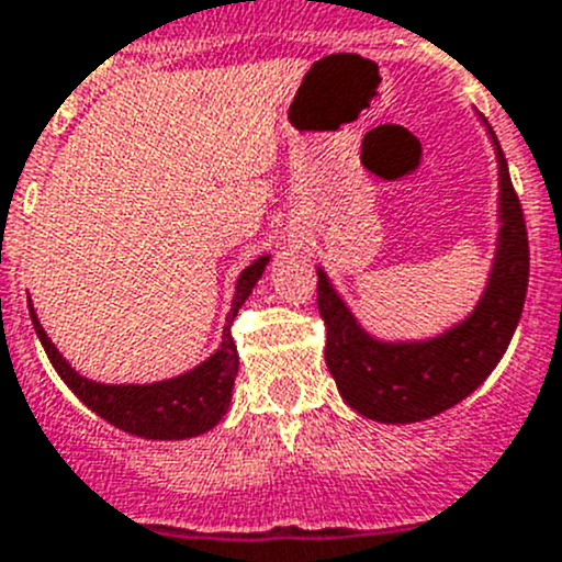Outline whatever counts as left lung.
Masks as SVG:
<instances>
[{"label":"left lung","instance_id":"obj_1","mask_svg":"<svg viewBox=\"0 0 562 562\" xmlns=\"http://www.w3.org/2000/svg\"><path fill=\"white\" fill-rule=\"evenodd\" d=\"M486 130L501 168V234L484 296L462 323L432 339L383 342L359 326L323 269H317L326 367L342 400L372 422H424L473 394L503 359L522 315L530 277L525 214L501 144L492 127Z\"/></svg>","mask_w":562,"mask_h":562}]
</instances>
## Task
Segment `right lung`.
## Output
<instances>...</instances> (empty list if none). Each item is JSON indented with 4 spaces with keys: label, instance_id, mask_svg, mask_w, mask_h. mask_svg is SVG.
Returning <instances> with one entry per match:
<instances>
[{
    "label": "right lung",
    "instance_id": "right-lung-1",
    "mask_svg": "<svg viewBox=\"0 0 562 562\" xmlns=\"http://www.w3.org/2000/svg\"><path fill=\"white\" fill-rule=\"evenodd\" d=\"M266 263H269V255L249 263L239 274V280H236V296L231 302L228 317H225L223 342H220L217 353L209 356L195 370L171 378V381L146 383V386H135V383H127V386H122V383L119 386L94 383L89 378L78 375L61 359V353L54 348L48 334L40 326L35 307L30 304L32 326H35L40 342H43L45 353H48L50 364L59 372L61 381L70 386L72 394L83 405L92 407L108 424L119 427L122 432L138 435V438L146 440L195 438V435H203L212 427H217L225 413H228L231 391H234L236 372H239V353H236V342L231 337V323H234L239 307L247 302L249 293H252L255 282L263 274Z\"/></svg>",
    "mask_w": 562,
    "mask_h": 562
}]
</instances>
